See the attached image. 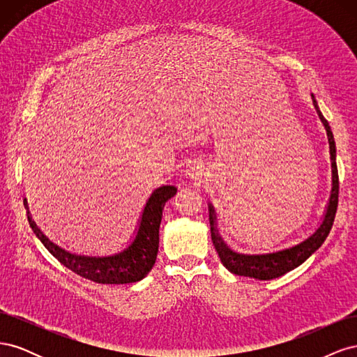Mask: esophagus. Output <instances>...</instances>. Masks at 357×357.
<instances>
[{
    "mask_svg": "<svg viewBox=\"0 0 357 357\" xmlns=\"http://www.w3.org/2000/svg\"><path fill=\"white\" fill-rule=\"evenodd\" d=\"M186 176L193 181L201 183L207 178V168H205L201 162H193V164L189 165V168L186 171Z\"/></svg>",
    "mask_w": 357,
    "mask_h": 357,
    "instance_id": "1",
    "label": "esophagus"
}]
</instances>
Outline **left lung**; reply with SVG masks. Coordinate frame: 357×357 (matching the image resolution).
Here are the masks:
<instances>
[{
  "label": "left lung",
  "instance_id": "8db88e82",
  "mask_svg": "<svg viewBox=\"0 0 357 357\" xmlns=\"http://www.w3.org/2000/svg\"><path fill=\"white\" fill-rule=\"evenodd\" d=\"M311 100H312V105H314V109L317 112L320 122L326 129L329 153H331L332 189H331V195L325 208V214H323L321 222L319 223L314 232L310 234L307 238L302 240L301 243L291 247L282 248V250L248 255V253L235 252L225 243L218 229V214H215L213 204L208 202L210 229H211V240H213L214 248L215 252L219 253L223 266L235 275H244V277H250L256 280H273L277 277H282L286 273L291 271V269L298 268L301 264H304L307 259L314 253L323 243H325L326 236L332 229L335 213H337V207H338V190H340L338 168H337V147H335V139L331 131V126L326 119L323 117L319 109V104L312 93H311Z\"/></svg>",
  "mask_w": 357,
  "mask_h": 357
}]
</instances>
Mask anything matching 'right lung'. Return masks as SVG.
I'll use <instances>...</instances> for the list:
<instances>
[{
    "mask_svg": "<svg viewBox=\"0 0 357 357\" xmlns=\"http://www.w3.org/2000/svg\"><path fill=\"white\" fill-rule=\"evenodd\" d=\"M177 193V188L164 185L152 192L138 220L134 238L122 252L110 256H84L71 253L58 244L52 243L41 232L28 210V201L24 199L31 229L37 238L58 261L83 278L101 284H128L143 280L153 268L159 248V226L165 202Z\"/></svg>",
    "mask_w": 357,
    "mask_h": 357,
    "instance_id": "add662e5",
    "label": "right lung"
}]
</instances>
